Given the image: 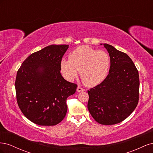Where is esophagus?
Here are the masks:
<instances>
[{
    "instance_id": "obj_1",
    "label": "esophagus",
    "mask_w": 153,
    "mask_h": 153,
    "mask_svg": "<svg viewBox=\"0 0 153 153\" xmlns=\"http://www.w3.org/2000/svg\"><path fill=\"white\" fill-rule=\"evenodd\" d=\"M76 91H77L78 92H80L85 91V89H83V88H82V87H78Z\"/></svg>"
}]
</instances>
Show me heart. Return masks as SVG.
<instances>
[{"label":"heart","mask_w":153,"mask_h":153,"mask_svg":"<svg viewBox=\"0 0 153 153\" xmlns=\"http://www.w3.org/2000/svg\"><path fill=\"white\" fill-rule=\"evenodd\" d=\"M69 59H62L61 71L69 81L76 77L80 70L82 82L89 87H94L103 82L108 75L110 65L108 54L89 46L78 47L69 54Z\"/></svg>","instance_id":"obj_1"}]
</instances>
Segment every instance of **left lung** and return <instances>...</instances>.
Segmentation results:
<instances>
[{
  "label": "left lung",
  "instance_id": "1",
  "mask_svg": "<svg viewBox=\"0 0 153 153\" xmlns=\"http://www.w3.org/2000/svg\"><path fill=\"white\" fill-rule=\"evenodd\" d=\"M103 46L110 57L109 73L103 82L87 91V108L96 122L112 125L126 119L137 107L139 75L126 53L110 45L105 43Z\"/></svg>",
  "mask_w": 153,
  "mask_h": 153
}]
</instances>
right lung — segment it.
<instances>
[{
    "mask_svg": "<svg viewBox=\"0 0 153 153\" xmlns=\"http://www.w3.org/2000/svg\"><path fill=\"white\" fill-rule=\"evenodd\" d=\"M68 45H52L30 55L18 69L15 81L17 103L22 112L40 126H54L65 117L66 100L76 84L61 74V63Z\"/></svg>",
    "mask_w": 153,
    "mask_h": 153,
    "instance_id": "1",
    "label": "right lung"
}]
</instances>
